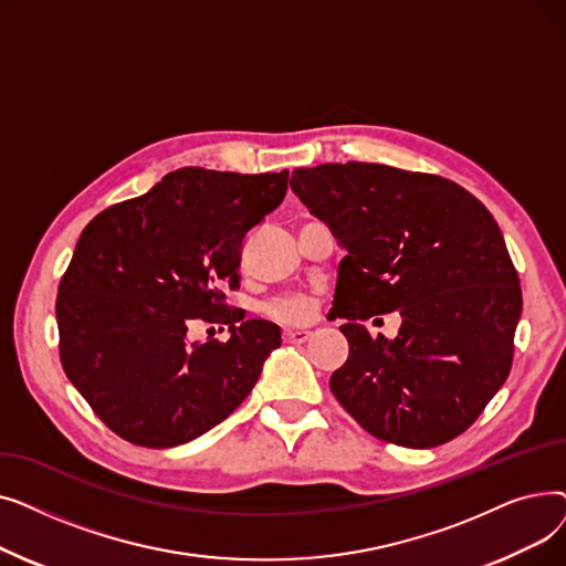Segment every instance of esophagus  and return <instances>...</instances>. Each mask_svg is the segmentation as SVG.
Wrapping results in <instances>:
<instances>
[{
    "mask_svg": "<svg viewBox=\"0 0 566 566\" xmlns=\"http://www.w3.org/2000/svg\"><path fill=\"white\" fill-rule=\"evenodd\" d=\"M310 337H312V333L305 331V328L284 331V342H286V344H305Z\"/></svg>",
    "mask_w": 566,
    "mask_h": 566,
    "instance_id": "1",
    "label": "esophagus"
}]
</instances>
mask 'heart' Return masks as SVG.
<instances>
[{
	"mask_svg": "<svg viewBox=\"0 0 566 566\" xmlns=\"http://www.w3.org/2000/svg\"><path fill=\"white\" fill-rule=\"evenodd\" d=\"M275 318L282 321H295V318H303L307 314V303L305 301H277L271 307H268Z\"/></svg>",
	"mask_w": 566,
	"mask_h": 566,
	"instance_id": "heart-1",
	"label": "heart"
}]
</instances>
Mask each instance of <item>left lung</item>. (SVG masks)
<instances>
[{"label":"left lung","mask_w":566,"mask_h":566,"mask_svg":"<svg viewBox=\"0 0 566 566\" xmlns=\"http://www.w3.org/2000/svg\"><path fill=\"white\" fill-rule=\"evenodd\" d=\"M291 190L346 256L333 318L348 360L331 390L371 436L427 450L463 433L507 380L523 310L486 206L442 176L376 163L295 169ZM399 311L395 340L361 321Z\"/></svg>","instance_id":"8db88e82"}]
</instances>
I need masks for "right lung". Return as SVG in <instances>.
Segmentation results:
<instances>
[{"label":"right lung","mask_w":566,"mask_h":566,"mask_svg":"<svg viewBox=\"0 0 566 566\" xmlns=\"http://www.w3.org/2000/svg\"><path fill=\"white\" fill-rule=\"evenodd\" d=\"M289 169L184 167L88 222L56 295L59 353L98 418L142 448L190 442L243 403L280 325L224 305L243 238L282 203ZM192 317L230 325L188 343Z\"/></svg>","instance_id":"1"}]
</instances>
